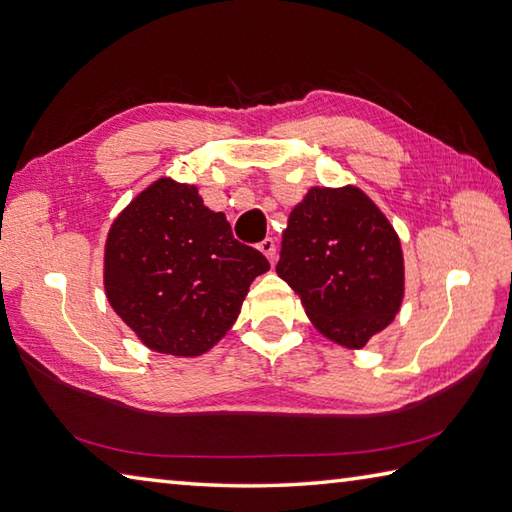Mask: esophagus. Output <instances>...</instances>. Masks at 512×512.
<instances>
[{
    "mask_svg": "<svg viewBox=\"0 0 512 512\" xmlns=\"http://www.w3.org/2000/svg\"><path fill=\"white\" fill-rule=\"evenodd\" d=\"M258 249L267 256L269 263H272V265L276 263V240H274V238H265L263 243L258 245Z\"/></svg>",
    "mask_w": 512,
    "mask_h": 512,
    "instance_id": "obj_1",
    "label": "esophagus"
}]
</instances>
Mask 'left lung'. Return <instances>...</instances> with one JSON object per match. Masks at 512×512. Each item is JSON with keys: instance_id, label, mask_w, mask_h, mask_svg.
Masks as SVG:
<instances>
[{"instance_id": "1", "label": "left lung", "mask_w": 512, "mask_h": 512, "mask_svg": "<svg viewBox=\"0 0 512 512\" xmlns=\"http://www.w3.org/2000/svg\"><path fill=\"white\" fill-rule=\"evenodd\" d=\"M276 272L316 330L350 350L383 332L406 294L397 231L354 185L307 191L287 218Z\"/></svg>"}]
</instances>
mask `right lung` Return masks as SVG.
Here are the masks:
<instances>
[{"mask_svg":"<svg viewBox=\"0 0 512 512\" xmlns=\"http://www.w3.org/2000/svg\"><path fill=\"white\" fill-rule=\"evenodd\" d=\"M269 269L238 243L223 211L198 187L158 178L113 220L104 245V292L153 352L200 356L240 314L249 285Z\"/></svg>","mask_w":512,"mask_h":512,"instance_id":"obj_1","label":"right lung"}]
</instances>
